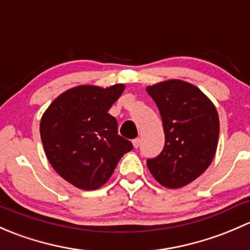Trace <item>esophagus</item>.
<instances>
[{"mask_svg":"<svg viewBox=\"0 0 250 250\" xmlns=\"http://www.w3.org/2000/svg\"><path fill=\"white\" fill-rule=\"evenodd\" d=\"M139 145H140V139H139V138H137V139L133 140V146H134L135 148L139 147Z\"/></svg>","mask_w":250,"mask_h":250,"instance_id":"obj_1","label":"esophagus"}]
</instances>
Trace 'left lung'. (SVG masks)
<instances>
[{
  "label": "left lung",
  "instance_id": "obj_1",
  "mask_svg": "<svg viewBox=\"0 0 250 250\" xmlns=\"http://www.w3.org/2000/svg\"><path fill=\"white\" fill-rule=\"evenodd\" d=\"M146 92L160 110L166 137L162 152L147 160V168L165 188H183L213 161L220 129L218 111L200 88L185 81H163Z\"/></svg>",
  "mask_w": 250,
  "mask_h": 250
}]
</instances>
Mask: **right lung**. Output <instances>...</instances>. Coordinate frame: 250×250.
<instances>
[{"label":"right lung","instance_id":"obj_1","mask_svg":"<svg viewBox=\"0 0 250 250\" xmlns=\"http://www.w3.org/2000/svg\"><path fill=\"white\" fill-rule=\"evenodd\" d=\"M125 84H83L55 98L40 123L44 152L54 170L81 190H97L111 178L118 161L133 148L117 133L107 111Z\"/></svg>","mask_w":250,"mask_h":250}]
</instances>
